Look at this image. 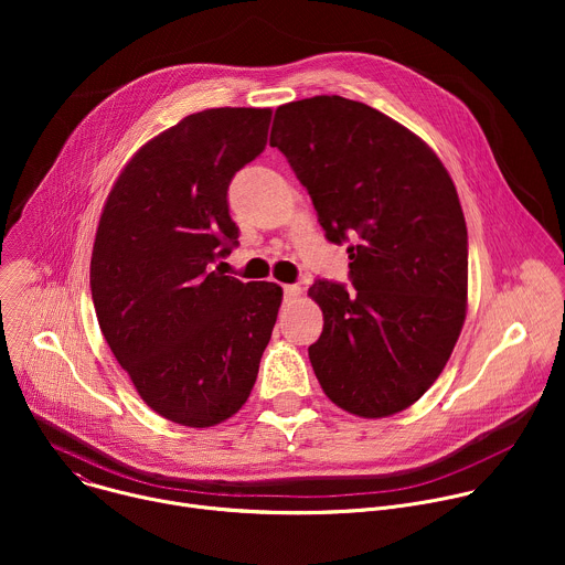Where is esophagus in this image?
Returning a JSON list of instances; mask_svg holds the SVG:
<instances>
[{
	"instance_id": "1",
	"label": "esophagus",
	"mask_w": 565,
	"mask_h": 565,
	"mask_svg": "<svg viewBox=\"0 0 565 565\" xmlns=\"http://www.w3.org/2000/svg\"><path fill=\"white\" fill-rule=\"evenodd\" d=\"M284 295H286V297H299V295H301V288H299L297 284H286V286H284Z\"/></svg>"
}]
</instances>
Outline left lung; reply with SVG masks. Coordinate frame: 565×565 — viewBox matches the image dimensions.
<instances>
[{
  "instance_id": "obj_1",
  "label": "left lung",
  "mask_w": 565,
  "mask_h": 565,
  "mask_svg": "<svg viewBox=\"0 0 565 565\" xmlns=\"http://www.w3.org/2000/svg\"><path fill=\"white\" fill-rule=\"evenodd\" d=\"M270 145L349 246L355 292L315 281L324 331L308 347L335 405L360 418L412 407L443 373L467 312V225L434 149L377 109L315 96L275 111Z\"/></svg>"
}]
</instances>
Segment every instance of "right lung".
Listing matches in <instances>:
<instances>
[{"label": "right lung", "instance_id": "add662e5", "mask_svg": "<svg viewBox=\"0 0 565 565\" xmlns=\"http://www.w3.org/2000/svg\"><path fill=\"white\" fill-rule=\"evenodd\" d=\"M270 116H185L131 156L100 214V331L145 405L183 427H214L244 407L281 306V286L212 270L238 244L227 185L266 149Z\"/></svg>", "mask_w": 565, "mask_h": 565}]
</instances>
